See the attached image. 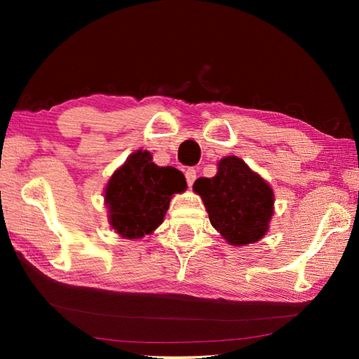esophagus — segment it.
I'll return each mask as SVG.
<instances>
[{"label": "esophagus", "mask_w": 359, "mask_h": 359, "mask_svg": "<svg viewBox=\"0 0 359 359\" xmlns=\"http://www.w3.org/2000/svg\"><path fill=\"white\" fill-rule=\"evenodd\" d=\"M185 179L188 187H191L194 184V180H196V171H194L193 168H188L185 171Z\"/></svg>", "instance_id": "obj_1"}]
</instances>
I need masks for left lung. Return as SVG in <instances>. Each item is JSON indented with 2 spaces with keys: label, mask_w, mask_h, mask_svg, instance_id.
I'll return each instance as SVG.
<instances>
[{
  "label": "left lung",
  "mask_w": 359,
  "mask_h": 359,
  "mask_svg": "<svg viewBox=\"0 0 359 359\" xmlns=\"http://www.w3.org/2000/svg\"><path fill=\"white\" fill-rule=\"evenodd\" d=\"M193 190L201 196L212 226L228 244H253L267 233L274 191L241 158H222L215 177H199Z\"/></svg>",
  "instance_id": "obj_1"
}]
</instances>
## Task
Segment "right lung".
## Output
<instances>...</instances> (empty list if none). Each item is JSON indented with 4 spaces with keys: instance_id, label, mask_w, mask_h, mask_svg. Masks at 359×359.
<instances>
[{
    "instance_id": "right-lung-1",
    "label": "right lung",
    "mask_w": 359,
    "mask_h": 359,
    "mask_svg": "<svg viewBox=\"0 0 359 359\" xmlns=\"http://www.w3.org/2000/svg\"><path fill=\"white\" fill-rule=\"evenodd\" d=\"M185 190L187 182L179 169L156 166L147 150H137L106 185L109 223L121 238H144L163 223L172 194Z\"/></svg>"
}]
</instances>
